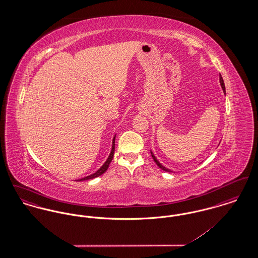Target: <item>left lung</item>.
Segmentation results:
<instances>
[{"label":"left lung","mask_w":258,"mask_h":258,"mask_svg":"<svg viewBox=\"0 0 258 258\" xmlns=\"http://www.w3.org/2000/svg\"><path fill=\"white\" fill-rule=\"evenodd\" d=\"M220 83H221V88H222V91H223V93H225V86H224V82H223V79H222V77H221V74H220ZM151 155H152V157H153V159L155 160V162L157 163V165L160 167V169H162L163 171L166 172H172L170 169H168V168H166V167H164L161 163H160L159 160H157V158L154 156V154H153V152L151 151Z\"/></svg>","instance_id":"left-lung-1"}]
</instances>
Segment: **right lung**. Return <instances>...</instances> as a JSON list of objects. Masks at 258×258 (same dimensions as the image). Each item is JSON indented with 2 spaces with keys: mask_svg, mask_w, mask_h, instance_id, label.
Masks as SVG:
<instances>
[{
  "mask_svg": "<svg viewBox=\"0 0 258 258\" xmlns=\"http://www.w3.org/2000/svg\"><path fill=\"white\" fill-rule=\"evenodd\" d=\"M115 137H116V135L113 137V140H112V148H111L110 154H109V156H108L106 161L102 164V166L98 169V171L95 172L94 174L89 175V176L84 177V178H82V179H79V180H77V181H86V180H90V179H94V178H96V177H98V176L102 175L104 172L107 170V168H108V166H109V164H110L111 160L113 159V156H114V151H115Z\"/></svg>",
  "mask_w": 258,
  "mask_h": 258,
  "instance_id": "1",
  "label": "right lung"
}]
</instances>
